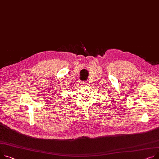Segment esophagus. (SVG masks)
Wrapping results in <instances>:
<instances>
[{"label": "esophagus", "mask_w": 159, "mask_h": 159, "mask_svg": "<svg viewBox=\"0 0 159 159\" xmlns=\"http://www.w3.org/2000/svg\"><path fill=\"white\" fill-rule=\"evenodd\" d=\"M82 84H83L84 86H87L88 84V81H86V82H82Z\"/></svg>", "instance_id": "1"}]
</instances>
